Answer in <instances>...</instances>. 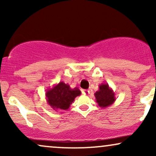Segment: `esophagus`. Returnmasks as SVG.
I'll return each instance as SVG.
<instances>
[{
	"label": "esophagus",
	"mask_w": 156,
	"mask_h": 156,
	"mask_svg": "<svg viewBox=\"0 0 156 156\" xmlns=\"http://www.w3.org/2000/svg\"><path fill=\"white\" fill-rule=\"evenodd\" d=\"M82 93H83V94H89V90H87V89H83L82 90Z\"/></svg>",
	"instance_id": "obj_1"
}]
</instances>
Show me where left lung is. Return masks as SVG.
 <instances>
[{
    "label": "left lung",
    "mask_w": 156,
    "mask_h": 156,
    "mask_svg": "<svg viewBox=\"0 0 156 156\" xmlns=\"http://www.w3.org/2000/svg\"><path fill=\"white\" fill-rule=\"evenodd\" d=\"M96 102L101 108H106L112 105L116 101L115 93L109 87L108 83L101 84L99 90L94 93Z\"/></svg>",
    "instance_id": "1"
}]
</instances>
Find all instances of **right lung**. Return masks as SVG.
Here are the masks:
<instances>
[{"label":"right lung","instance_id":"obj_1","mask_svg":"<svg viewBox=\"0 0 156 156\" xmlns=\"http://www.w3.org/2000/svg\"><path fill=\"white\" fill-rule=\"evenodd\" d=\"M81 92L79 89H71L69 85L61 81L55 84L52 88L48 89L45 97L48 105L55 112L58 110H67Z\"/></svg>","mask_w":156,"mask_h":156}]
</instances>
